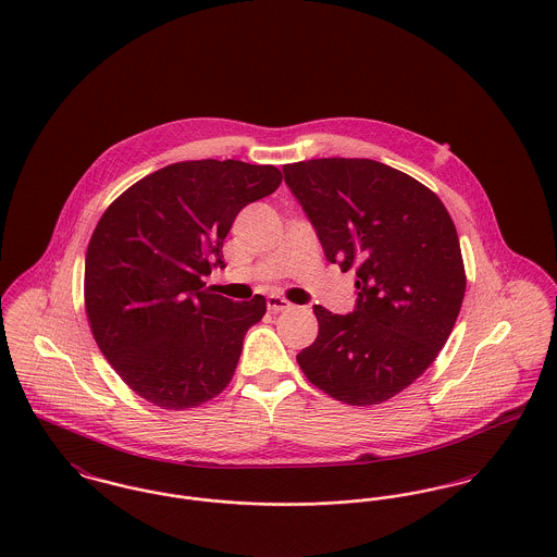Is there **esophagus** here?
<instances>
[{"label":"esophagus","mask_w":557,"mask_h":557,"mask_svg":"<svg viewBox=\"0 0 557 557\" xmlns=\"http://www.w3.org/2000/svg\"><path fill=\"white\" fill-rule=\"evenodd\" d=\"M267 308L271 313H277V311H284V309L290 308V301H286L284 297H280V295H271V297H267Z\"/></svg>","instance_id":"34e87169"}]
</instances>
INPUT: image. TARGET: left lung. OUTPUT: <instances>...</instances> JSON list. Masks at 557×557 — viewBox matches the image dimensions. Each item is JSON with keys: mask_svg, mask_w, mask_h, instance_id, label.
<instances>
[{"mask_svg": "<svg viewBox=\"0 0 557 557\" xmlns=\"http://www.w3.org/2000/svg\"><path fill=\"white\" fill-rule=\"evenodd\" d=\"M329 262L357 269V308L313 306L315 342L297 355L309 382L350 406L408 388L446 344L466 295L455 224L430 187L366 158L284 166Z\"/></svg>", "mask_w": 557, "mask_h": 557, "instance_id": "left-lung-1", "label": "left lung"}]
</instances>
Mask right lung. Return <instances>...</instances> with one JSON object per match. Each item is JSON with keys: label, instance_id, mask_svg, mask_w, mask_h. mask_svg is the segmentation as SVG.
<instances>
[{"label": "right lung", "instance_id": "add662e5", "mask_svg": "<svg viewBox=\"0 0 557 557\" xmlns=\"http://www.w3.org/2000/svg\"><path fill=\"white\" fill-rule=\"evenodd\" d=\"M280 184L271 164L177 162L127 187L100 218L85 256V311L107 361L149 404L196 408L233 380L267 301L235 304L202 277L224 264L237 213Z\"/></svg>", "mask_w": 557, "mask_h": 557}]
</instances>
